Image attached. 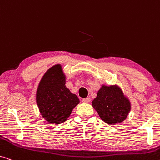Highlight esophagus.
<instances>
[{
    "instance_id": "esophagus-1",
    "label": "esophagus",
    "mask_w": 160,
    "mask_h": 160,
    "mask_svg": "<svg viewBox=\"0 0 160 160\" xmlns=\"http://www.w3.org/2000/svg\"><path fill=\"white\" fill-rule=\"evenodd\" d=\"M90 98H83L82 99V101L84 102H89V101H90Z\"/></svg>"
}]
</instances>
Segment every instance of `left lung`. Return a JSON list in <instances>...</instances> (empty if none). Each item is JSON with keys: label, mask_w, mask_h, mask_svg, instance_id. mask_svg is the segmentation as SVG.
Here are the masks:
<instances>
[{"label": "left lung", "mask_w": 160, "mask_h": 160, "mask_svg": "<svg viewBox=\"0 0 160 160\" xmlns=\"http://www.w3.org/2000/svg\"><path fill=\"white\" fill-rule=\"evenodd\" d=\"M92 102L102 120L110 124L123 122L130 111V101L115 86H102Z\"/></svg>", "instance_id": "8db88e82"}]
</instances>
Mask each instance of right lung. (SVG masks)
<instances>
[{"label":"right lung","mask_w":160,"mask_h":160,"mask_svg":"<svg viewBox=\"0 0 160 160\" xmlns=\"http://www.w3.org/2000/svg\"><path fill=\"white\" fill-rule=\"evenodd\" d=\"M36 101L42 117L52 124L65 122L78 104L77 96L65 87V77L60 65L44 74L37 90Z\"/></svg>","instance_id":"add662e5"}]
</instances>
